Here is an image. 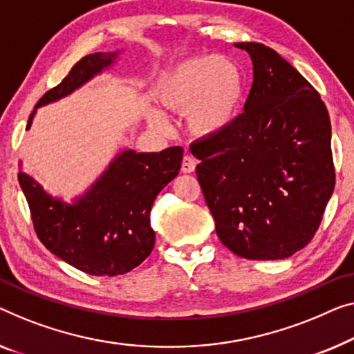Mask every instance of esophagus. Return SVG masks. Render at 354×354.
Segmentation results:
<instances>
[{
  "label": "esophagus",
  "mask_w": 354,
  "mask_h": 354,
  "mask_svg": "<svg viewBox=\"0 0 354 354\" xmlns=\"http://www.w3.org/2000/svg\"><path fill=\"white\" fill-rule=\"evenodd\" d=\"M195 167H197V162L192 156H184L183 163H181V171L183 173H194Z\"/></svg>",
  "instance_id": "esophagus-1"
}]
</instances>
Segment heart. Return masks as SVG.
Segmentation results:
<instances>
[{"label":"heart","mask_w":354,"mask_h":354,"mask_svg":"<svg viewBox=\"0 0 354 354\" xmlns=\"http://www.w3.org/2000/svg\"><path fill=\"white\" fill-rule=\"evenodd\" d=\"M243 76L227 57L198 55L176 63L160 77L157 98L168 111L187 114V125L198 136H216L234 124L243 100ZM156 129H167V115L147 114Z\"/></svg>","instance_id":"heart-1"}]
</instances>
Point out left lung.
<instances>
[{
	"label": "left lung",
	"instance_id": "obj_1",
	"mask_svg": "<svg viewBox=\"0 0 354 354\" xmlns=\"http://www.w3.org/2000/svg\"><path fill=\"white\" fill-rule=\"evenodd\" d=\"M245 111L191 146L216 234L234 254L277 261L310 243L335 186L330 119L312 84L261 42Z\"/></svg>",
	"mask_w": 354,
	"mask_h": 354
}]
</instances>
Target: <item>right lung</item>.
<instances>
[{
    "mask_svg": "<svg viewBox=\"0 0 354 354\" xmlns=\"http://www.w3.org/2000/svg\"><path fill=\"white\" fill-rule=\"evenodd\" d=\"M119 52H95L79 60L59 86L42 95L30 114L57 102L106 70ZM183 147L160 152L125 149L73 203L47 194L30 175L19 171V183L31 211L41 243L62 261L95 277L124 275L151 254L156 234L151 208L159 192L178 176Z\"/></svg>",
    "mask_w": 354,
    "mask_h": 354,
    "instance_id": "add662e5",
    "label": "right lung"
}]
</instances>
